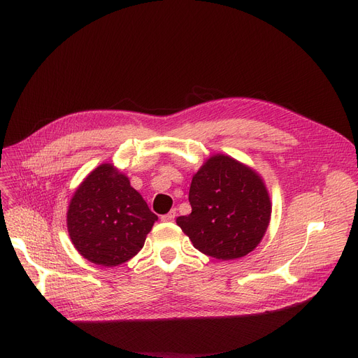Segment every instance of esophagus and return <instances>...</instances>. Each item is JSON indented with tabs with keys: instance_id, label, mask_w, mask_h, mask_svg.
Here are the masks:
<instances>
[{
	"instance_id": "34e87169",
	"label": "esophagus",
	"mask_w": 358,
	"mask_h": 358,
	"mask_svg": "<svg viewBox=\"0 0 358 358\" xmlns=\"http://www.w3.org/2000/svg\"><path fill=\"white\" fill-rule=\"evenodd\" d=\"M174 219H176V210H171V212L164 215V216L161 217L162 222H174Z\"/></svg>"
}]
</instances>
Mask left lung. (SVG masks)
Listing matches in <instances>:
<instances>
[{
    "label": "left lung",
    "instance_id": "left-lung-1",
    "mask_svg": "<svg viewBox=\"0 0 358 358\" xmlns=\"http://www.w3.org/2000/svg\"><path fill=\"white\" fill-rule=\"evenodd\" d=\"M192 213L177 224L203 254L228 261L254 251L271 219L264 180L251 166L223 154L212 155L193 176Z\"/></svg>",
    "mask_w": 358,
    "mask_h": 358
}]
</instances>
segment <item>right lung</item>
I'll use <instances>...</instances> for the list:
<instances>
[{
  "label": "right lung",
  "instance_id": "obj_1",
  "mask_svg": "<svg viewBox=\"0 0 358 358\" xmlns=\"http://www.w3.org/2000/svg\"><path fill=\"white\" fill-rule=\"evenodd\" d=\"M157 220L129 177L108 162L84 178L66 212L75 250L104 267H116L134 258Z\"/></svg>",
  "mask_w": 358,
  "mask_h": 358
}]
</instances>
